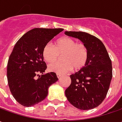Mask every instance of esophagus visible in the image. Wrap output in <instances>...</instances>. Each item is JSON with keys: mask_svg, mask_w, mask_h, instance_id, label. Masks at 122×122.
<instances>
[{"mask_svg": "<svg viewBox=\"0 0 122 122\" xmlns=\"http://www.w3.org/2000/svg\"><path fill=\"white\" fill-rule=\"evenodd\" d=\"M57 77L58 78H60L61 77V74H57Z\"/></svg>", "mask_w": 122, "mask_h": 122, "instance_id": "esophagus-1", "label": "esophagus"}]
</instances>
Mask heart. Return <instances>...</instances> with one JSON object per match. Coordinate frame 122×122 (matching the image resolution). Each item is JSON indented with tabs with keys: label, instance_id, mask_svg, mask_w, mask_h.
Segmentation results:
<instances>
[{
	"label": "heart",
	"instance_id": "1",
	"mask_svg": "<svg viewBox=\"0 0 122 122\" xmlns=\"http://www.w3.org/2000/svg\"><path fill=\"white\" fill-rule=\"evenodd\" d=\"M62 55V61L49 63L48 69L51 72L64 74L74 69H80L86 65L88 59V51L85 44L78 43L76 40L70 38H63L57 40L55 46L51 43L44 46L42 55L46 61H55Z\"/></svg>",
	"mask_w": 122,
	"mask_h": 122
}]
</instances>
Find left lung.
<instances>
[{"label": "left lung", "instance_id": "left-lung-1", "mask_svg": "<svg viewBox=\"0 0 122 122\" xmlns=\"http://www.w3.org/2000/svg\"><path fill=\"white\" fill-rule=\"evenodd\" d=\"M80 40L88 51L86 65L70 75L71 84L65 96L73 106L81 110L98 107L105 99L112 79V64L107 49L97 37L83 32H65Z\"/></svg>", "mask_w": 122, "mask_h": 122}]
</instances>
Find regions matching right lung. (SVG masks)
I'll list each match as a JSON object with an SVG mask.
<instances>
[{
  "label": "right lung",
  "instance_id": "add662e5",
  "mask_svg": "<svg viewBox=\"0 0 122 122\" xmlns=\"http://www.w3.org/2000/svg\"><path fill=\"white\" fill-rule=\"evenodd\" d=\"M63 30L34 28L15 44L7 63V80L13 97L24 107L34 106L43 101L48 95L49 86L58 80L54 72L43 74L47 67L42 51Z\"/></svg>",
  "mask_w": 122,
  "mask_h": 122
}]
</instances>
